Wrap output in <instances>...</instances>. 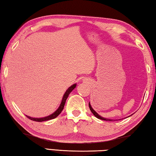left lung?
<instances>
[{"instance_id": "obj_1", "label": "left lung", "mask_w": 156, "mask_h": 156, "mask_svg": "<svg viewBox=\"0 0 156 156\" xmlns=\"http://www.w3.org/2000/svg\"><path fill=\"white\" fill-rule=\"evenodd\" d=\"M89 109H90L91 112H92V113L96 116V117L97 118H98V119H100V120H106V121H116L118 120H113V119H109V118H105L103 117H102V116H100L98 113L96 111H95L93 108H92V107L91 106V104L90 102H89ZM118 120H122V119H118Z\"/></svg>"}]
</instances>
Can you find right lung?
<instances>
[{
  "mask_svg": "<svg viewBox=\"0 0 156 156\" xmlns=\"http://www.w3.org/2000/svg\"><path fill=\"white\" fill-rule=\"evenodd\" d=\"M76 84H73V85L69 87L67 89V91H66L65 94L63 95L62 101H61V102H60L59 107L58 108L56 112H54V113H51V115L46 116V117H43V118H32V117H30V116H28V115H26V116H27L29 119H30L33 121H36V122H43V121H47V120H49L51 119H54V118H56L57 116L62 112L63 108H64V106H65L66 100L67 99L69 95L71 92H72L73 89L76 88Z\"/></svg>",
  "mask_w": 156,
  "mask_h": 156,
  "instance_id": "right-lung-1",
  "label": "right lung"
}]
</instances>
